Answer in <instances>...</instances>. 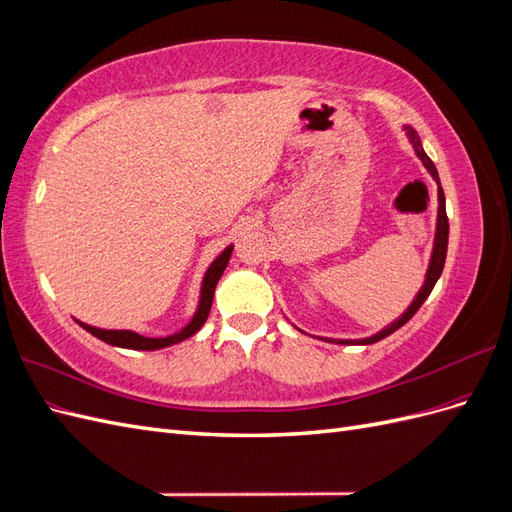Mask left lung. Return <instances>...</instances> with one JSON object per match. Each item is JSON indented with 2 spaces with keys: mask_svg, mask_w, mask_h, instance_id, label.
Segmentation results:
<instances>
[{
  "mask_svg": "<svg viewBox=\"0 0 512 512\" xmlns=\"http://www.w3.org/2000/svg\"><path fill=\"white\" fill-rule=\"evenodd\" d=\"M408 141L416 153V158L423 162V166L429 170V175L433 177V181L438 183V220H436V237H433V247H431V258H429V267L425 273V282L418 290L416 297L412 299V303L408 305V309L404 314H401L397 320H393L391 324H386V327L374 335L363 337V339H331V337H324V342H331V344H346V346H369V344H376L380 339L389 337L391 333H395L399 327H404V324L418 312V307L425 303V299L431 294L433 286L440 280L442 269H444V260H446V247H448V218H446V200H444V192H442V185H440V177H438V170L436 164L429 160V156L423 149L421 138H418L416 130L410 126H404Z\"/></svg>",
  "mask_w": 512,
  "mask_h": 512,
  "instance_id": "obj_1",
  "label": "left lung"
}]
</instances>
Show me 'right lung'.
Wrapping results in <instances>:
<instances>
[{
    "label": "right lung",
    "instance_id": "1",
    "mask_svg": "<svg viewBox=\"0 0 512 512\" xmlns=\"http://www.w3.org/2000/svg\"><path fill=\"white\" fill-rule=\"evenodd\" d=\"M232 247H235L232 243L226 245L224 250L220 252V256L211 262L209 269L205 271L203 282H200V294H198V305H196L194 316L190 318V322L185 324L183 329H179L173 335L145 337V335L136 333V331H130V329H98V327H91V324L81 322V320H76V322H79L87 333H91L94 337L102 339V342L111 344V346H117V348H128V350H162V348H168V346L181 344V342H185V339H190L192 335H196L200 331V327H203V324L207 322L209 312H211L215 286H218L220 277H222V273H224V269L228 265L230 254H232Z\"/></svg>",
    "mask_w": 512,
    "mask_h": 512
}]
</instances>
